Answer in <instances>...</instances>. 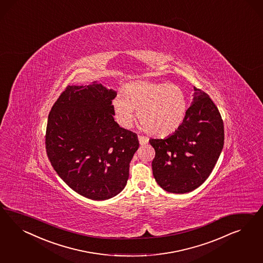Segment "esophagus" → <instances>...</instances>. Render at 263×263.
Instances as JSON below:
<instances>
[{
    "instance_id": "1",
    "label": "esophagus",
    "mask_w": 263,
    "mask_h": 263,
    "mask_svg": "<svg viewBox=\"0 0 263 263\" xmlns=\"http://www.w3.org/2000/svg\"><path fill=\"white\" fill-rule=\"evenodd\" d=\"M138 139H139V143L141 145H144L146 143H148V139L146 137H143V136H138Z\"/></svg>"
}]
</instances>
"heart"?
<instances>
[{"label":"heart","mask_w":263,"mask_h":263,"mask_svg":"<svg viewBox=\"0 0 263 263\" xmlns=\"http://www.w3.org/2000/svg\"><path fill=\"white\" fill-rule=\"evenodd\" d=\"M125 96L118 95L111 102L116 119L129 128L136 120L151 135L166 137L183 124L189 103L183 89L167 83L137 81L124 88Z\"/></svg>","instance_id":"heart-1"}]
</instances>
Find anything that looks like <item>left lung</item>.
Masks as SVG:
<instances>
[{
    "instance_id": "left-lung-1",
    "label": "left lung",
    "mask_w": 263,
    "mask_h": 263,
    "mask_svg": "<svg viewBox=\"0 0 263 263\" xmlns=\"http://www.w3.org/2000/svg\"><path fill=\"white\" fill-rule=\"evenodd\" d=\"M183 124L165 139H151L155 149L153 176L162 189L185 194L210 175L223 146V120L206 93L194 88Z\"/></svg>"
}]
</instances>
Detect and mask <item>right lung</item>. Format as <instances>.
<instances>
[{"mask_svg":"<svg viewBox=\"0 0 263 263\" xmlns=\"http://www.w3.org/2000/svg\"><path fill=\"white\" fill-rule=\"evenodd\" d=\"M116 96V90L97 82L68 86L48 117L51 165L72 190L93 200L111 199L124 189L139 148L137 134L114 120Z\"/></svg>","mask_w":263,"mask_h":263,"instance_id":"right-lung-1","label":"right lung"}]
</instances>
